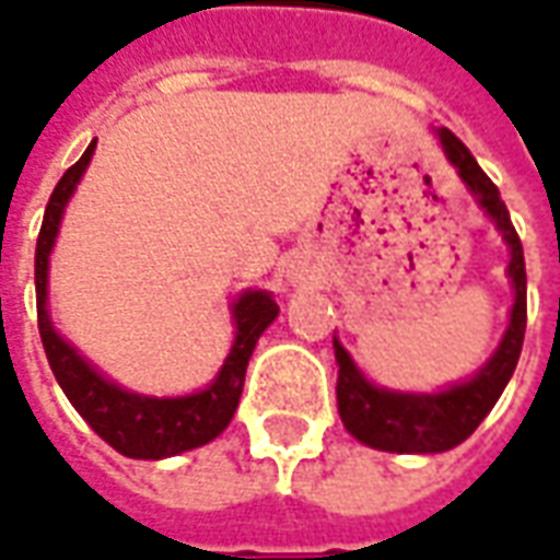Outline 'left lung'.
Segmentation results:
<instances>
[{"label":"left lung","instance_id":"1","mask_svg":"<svg viewBox=\"0 0 560 560\" xmlns=\"http://www.w3.org/2000/svg\"><path fill=\"white\" fill-rule=\"evenodd\" d=\"M438 140L450 164L462 176V183L468 185V191L477 197L482 212L494 221V228L504 236L510 248L506 276L516 291V300L510 308L504 339L489 357V363L470 381L438 389V393H396V389L375 387L372 381H365L363 372L351 360V353L341 348V341H332L336 363H339L336 399H339L341 422L357 441L375 450H387V453H444L470 438L474 429L486 420V413L492 411L494 401L501 399L506 381L513 377L518 353H522V339H525V320H528V279H525L522 240L510 221L504 200L498 195V185L482 173L470 149L450 128H441Z\"/></svg>","mask_w":560,"mask_h":560}]
</instances>
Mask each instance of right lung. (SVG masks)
<instances>
[{"label": "right lung", "instance_id": "add662e5", "mask_svg": "<svg viewBox=\"0 0 560 560\" xmlns=\"http://www.w3.org/2000/svg\"><path fill=\"white\" fill-rule=\"evenodd\" d=\"M95 152L92 140L78 164H71L62 179L56 183L50 203L44 209L42 233L35 245V296H38V332H42L47 363L54 369L59 387L68 401L78 408L83 420L90 422L92 432L104 438L116 453L128 458H167L179 456L185 450L209 444L219 438L233 411L240 405L245 384L248 357L255 351L260 332L276 320L279 305L269 291H245L233 303V327L236 339L221 365L215 381L200 393L176 396V399H155L140 396L131 389H122L114 381L98 375L59 332H56L50 312H47V269H50V252H54L59 221L66 212V203L74 195L80 176L86 171Z\"/></svg>", "mask_w": 560, "mask_h": 560}]
</instances>
